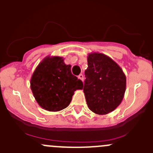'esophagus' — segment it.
<instances>
[{"label":"esophagus","mask_w":153,"mask_h":153,"mask_svg":"<svg viewBox=\"0 0 153 153\" xmlns=\"http://www.w3.org/2000/svg\"><path fill=\"white\" fill-rule=\"evenodd\" d=\"M78 78H79L80 80H81V81H83V80H84V75H82V74H80L79 75H78Z\"/></svg>","instance_id":"1"}]
</instances>
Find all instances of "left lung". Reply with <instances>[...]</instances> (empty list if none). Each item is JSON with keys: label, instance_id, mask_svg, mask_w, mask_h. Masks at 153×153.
<instances>
[{"label": "left lung", "instance_id": "obj_1", "mask_svg": "<svg viewBox=\"0 0 153 153\" xmlns=\"http://www.w3.org/2000/svg\"><path fill=\"white\" fill-rule=\"evenodd\" d=\"M87 63L83 86L86 104L94 113L106 115L115 110L124 98L126 75L116 62L103 53H89Z\"/></svg>", "mask_w": 153, "mask_h": 153}]
</instances>
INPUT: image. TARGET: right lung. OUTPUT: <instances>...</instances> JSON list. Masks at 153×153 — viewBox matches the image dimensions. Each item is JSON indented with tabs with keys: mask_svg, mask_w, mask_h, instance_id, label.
Instances as JSON below:
<instances>
[{
	"mask_svg": "<svg viewBox=\"0 0 153 153\" xmlns=\"http://www.w3.org/2000/svg\"><path fill=\"white\" fill-rule=\"evenodd\" d=\"M59 56L46 57L37 66L30 80L32 94L40 106L49 112L67 108L75 91L83 89V82L71 72Z\"/></svg>",
	"mask_w": 153,
	"mask_h": 153,
	"instance_id": "right-lung-1",
	"label": "right lung"
}]
</instances>
